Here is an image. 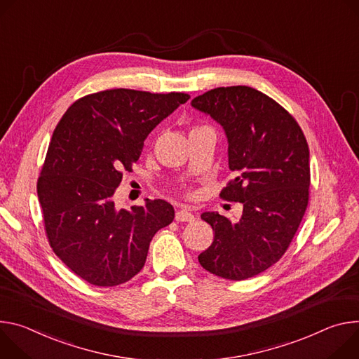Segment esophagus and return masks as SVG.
I'll use <instances>...</instances> for the list:
<instances>
[{
    "label": "esophagus",
    "instance_id": "1",
    "mask_svg": "<svg viewBox=\"0 0 359 359\" xmlns=\"http://www.w3.org/2000/svg\"><path fill=\"white\" fill-rule=\"evenodd\" d=\"M194 219H195V217L189 210L182 208L175 212V221H178V222H192Z\"/></svg>",
    "mask_w": 359,
    "mask_h": 359
}]
</instances>
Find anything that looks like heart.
<instances>
[{
  "label": "heart",
  "mask_w": 359,
  "mask_h": 359,
  "mask_svg": "<svg viewBox=\"0 0 359 359\" xmlns=\"http://www.w3.org/2000/svg\"><path fill=\"white\" fill-rule=\"evenodd\" d=\"M194 130H200V127H196V128H194ZM194 130H192V131H194Z\"/></svg>",
  "instance_id": "b5f03b06"
}]
</instances>
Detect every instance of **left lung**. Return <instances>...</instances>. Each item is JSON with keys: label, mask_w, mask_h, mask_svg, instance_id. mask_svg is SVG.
<instances>
[{"label": "left lung", "mask_w": 359, "mask_h": 359, "mask_svg": "<svg viewBox=\"0 0 359 359\" xmlns=\"http://www.w3.org/2000/svg\"><path fill=\"white\" fill-rule=\"evenodd\" d=\"M191 105L211 115L228 138V164L235 172L219 196L241 203L238 222L204 212L214 241L198 261L214 275L243 281L280 261L309 201V149L295 118L261 91L219 87Z\"/></svg>", "instance_id": "1"}]
</instances>
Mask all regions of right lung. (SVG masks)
<instances>
[{"mask_svg":"<svg viewBox=\"0 0 359 359\" xmlns=\"http://www.w3.org/2000/svg\"><path fill=\"white\" fill-rule=\"evenodd\" d=\"M189 100L115 88L76 100L54 130L36 182L44 228L55 255L97 287L130 281L152 236L174 219L164 200L118 210L112 195L133 171L148 134Z\"/></svg>","mask_w":359,"mask_h":359,"instance_id":"obj_1","label":"right lung"}]
</instances>
